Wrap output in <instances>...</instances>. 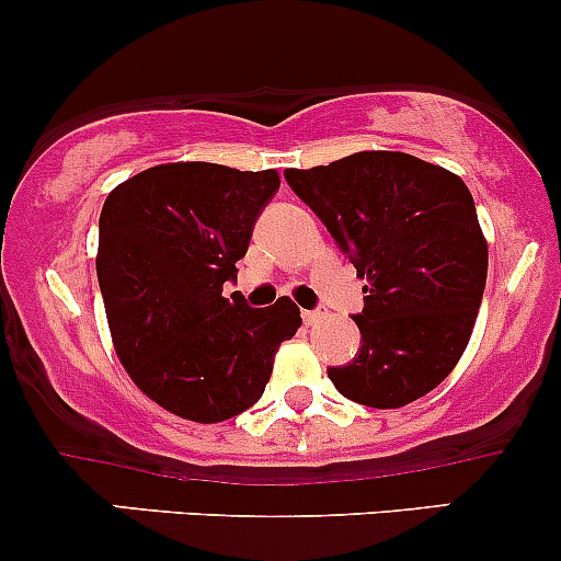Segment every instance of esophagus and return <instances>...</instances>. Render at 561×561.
Returning <instances> with one entry per match:
<instances>
[{
	"mask_svg": "<svg viewBox=\"0 0 561 561\" xmlns=\"http://www.w3.org/2000/svg\"><path fill=\"white\" fill-rule=\"evenodd\" d=\"M300 317H304L306 325H317V322L322 320V311H304V314H300Z\"/></svg>",
	"mask_w": 561,
	"mask_h": 561,
	"instance_id": "obj_1",
	"label": "esophagus"
}]
</instances>
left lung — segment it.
Masks as SVG:
<instances>
[{
    "label": "left lung",
    "mask_w": 561,
    "mask_h": 561,
    "mask_svg": "<svg viewBox=\"0 0 561 561\" xmlns=\"http://www.w3.org/2000/svg\"><path fill=\"white\" fill-rule=\"evenodd\" d=\"M285 180L368 282L363 346L330 381L370 409L414 403L451 374L479 314L489 255L473 196L457 174L387 150Z\"/></svg>",
    "instance_id": "1"
}]
</instances>
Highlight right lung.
Listing matches in <instances>:
<instances>
[{
  "label": "right lung",
  "instance_id": "add662e5",
  "mask_svg": "<svg viewBox=\"0 0 561 561\" xmlns=\"http://www.w3.org/2000/svg\"><path fill=\"white\" fill-rule=\"evenodd\" d=\"M279 174L163 163L110 193L99 217V287L112 341L147 398L193 422H226L261 400L282 341L300 328L290 298L252 309L236 282Z\"/></svg>",
  "mask_w": 561,
  "mask_h": 561
}]
</instances>
